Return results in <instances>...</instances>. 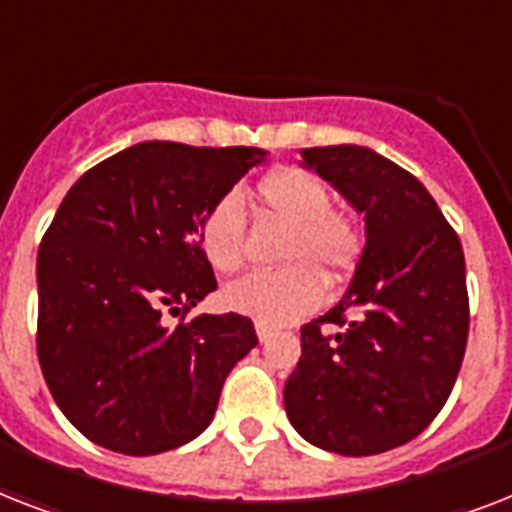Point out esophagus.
<instances>
[{
	"label": "esophagus",
	"instance_id": "34e87169",
	"mask_svg": "<svg viewBox=\"0 0 512 512\" xmlns=\"http://www.w3.org/2000/svg\"><path fill=\"white\" fill-rule=\"evenodd\" d=\"M255 329H257V340L260 342H268L273 337V332H276V329H273L271 324H265V321H255Z\"/></svg>",
	"mask_w": 512,
	"mask_h": 512
}]
</instances>
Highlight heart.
<instances>
[{
	"instance_id": "heart-1",
	"label": "heart",
	"mask_w": 512,
	"mask_h": 512,
	"mask_svg": "<svg viewBox=\"0 0 512 512\" xmlns=\"http://www.w3.org/2000/svg\"><path fill=\"white\" fill-rule=\"evenodd\" d=\"M257 199L279 223L289 225L281 241L279 271H255L225 284L223 303L236 313L271 327L300 319L324 300L321 273L337 279L361 255V233L348 215L332 209L329 185L313 172L284 167L257 183ZM244 207L225 193L204 212L201 249L220 273L236 271L244 260Z\"/></svg>"
}]
</instances>
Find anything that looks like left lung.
I'll return each instance as SVG.
<instances>
[{
    "label": "left lung",
    "mask_w": 512,
    "mask_h": 512,
    "mask_svg": "<svg viewBox=\"0 0 512 512\" xmlns=\"http://www.w3.org/2000/svg\"><path fill=\"white\" fill-rule=\"evenodd\" d=\"M300 156L364 215L366 241L340 303L300 329L284 409L308 444L369 457L420 436L452 393L470 324L465 255L428 188L377 151Z\"/></svg>",
    "instance_id": "left-lung-1"
}]
</instances>
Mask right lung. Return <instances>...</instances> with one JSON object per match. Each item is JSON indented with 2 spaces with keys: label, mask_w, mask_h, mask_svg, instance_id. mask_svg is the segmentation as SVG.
Listing matches in <instances>:
<instances>
[{
  "label": "right lung",
  "mask_w": 512,
  "mask_h": 512,
  "mask_svg": "<svg viewBox=\"0 0 512 512\" xmlns=\"http://www.w3.org/2000/svg\"><path fill=\"white\" fill-rule=\"evenodd\" d=\"M263 148L146 140L84 172L36 257V353L66 420L92 444L148 457L207 430L236 361L257 345L239 313H201L215 292L201 217Z\"/></svg>",
  "instance_id": "obj_1"
}]
</instances>
